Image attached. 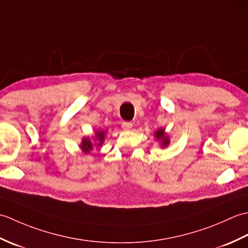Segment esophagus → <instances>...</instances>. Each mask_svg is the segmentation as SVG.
<instances>
[{"mask_svg": "<svg viewBox=\"0 0 248 248\" xmlns=\"http://www.w3.org/2000/svg\"><path fill=\"white\" fill-rule=\"evenodd\" d=\"M132 124L130 123V121H124L123 124H121V127H123L124 130H131L132 129Z\"/></svg>", "mask_w": 248, "mask_h": 248, "instance_id": "esophagus-1", "label": "esophagus"}]
</instances>
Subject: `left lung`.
Returning a JSON list of instances; mask_svg holds the SVG:
<instances>
[{
    "label": "left lung",
    "instance_id": "obj_1",
    "mask_svg": "<svg viewBox=\"0 0 248 248\" xmlns=\"http://www.w3.org/2000/svg\"><path fill=\"white\" fill-rule=\"evenodd\" d=\"M155 139L161 141L162 147H167L170 145V139H168V136L165 134L164 129H159L155 133Z\"/></svg>",
    "mask_w": 248,
    "mask_h": 248
}]
</instances>
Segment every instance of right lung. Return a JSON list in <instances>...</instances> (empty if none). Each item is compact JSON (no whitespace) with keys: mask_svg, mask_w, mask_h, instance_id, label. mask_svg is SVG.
Segmentation results:
<instances>
[{"mask_svg":"<svg viewBox=\"0 0 248 248\" xmlns=\"http://www.w3.org/2000/svg\"><path fill=\"white\" fill-rule=\"evenodd\" d=\"M104 131H97L96 132V140H98V146H101L104 141ZM81 149L84 154H89V151L93 150V143L88 138H84L81 144Z\"/></svg>","mask_w":248,"mask_h":248,"instance_id":"add662e5","label":"right lung"}]
</instances>
